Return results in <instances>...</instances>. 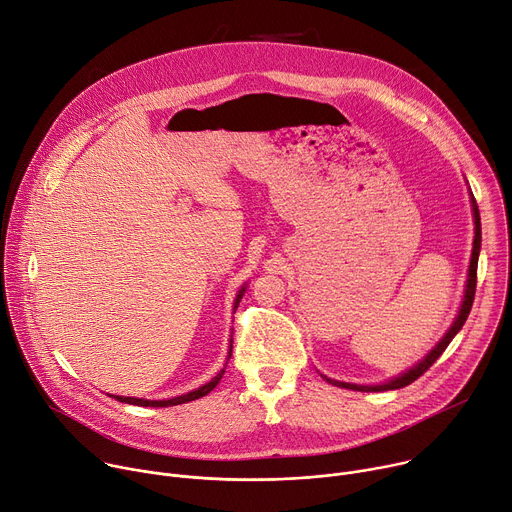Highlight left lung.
<instances>
[{
	"label": "left lung",
	"instance_id": "left-lung-1",
	"mask_svg": "<svg viewBox=\"0 0 512 512\" xmlns=\"http://www.w3.org/2000/svg\"><path fill=\"white\" fill-rule=\"evenodd\" d=\"M472 210H474V224H476V235H474V249H472V259H470V269H468V284H466V294H463V302L461 308L451 324V329L443 335V339L427 353V357L423 361H418L416 365H412L404 374H400L398 378H392L384 384H374V386H361V384H349V382H339V380H331L327 376H322L329 384L339 386V388H347V390H359V392H382V390H398L404 388L408 384H412L414 380L421 378L425 371L441 357V353L447 349V345L451 343V339L461 331L463 324L468 320V314L472 310L474 304V296H476V280H478V255H480V243H482V228H480V210L476 204V198L472 194Z\"/></svg>",
	"mask_w": 512,
	"mask_h": 512
}]
</instances>
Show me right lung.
I'll use <instances>...</instances> for the list:
<instances>
[{"label":"right lung","instance_id":"obj_1","mask_svg":"<svg viewBox=\"0 0 512 512\" xmlns=\"http://www.w3.org/2000/svg\"><path fill=\"white\" fill-rule=\"evenodd\" d=\"M243 294H245V286L239 290V294H237V300H235V308L239 306V302H241V298H243ZM230 355H232V339H230V347H228V357H226V363H228V359H230ZM226 363H224V367L218 371V374L208 382V384H204V386H200L198 390H192V392H188V394H181V396H177V398H169V400H145V398H130V396H114V394H110L112 398H116L118 402H126V404H136V406H155V408H163V406H175V404H183V402H192V400H198V398H202V396H206L208 392H212L216 386H218V382L222 380V376H224V369H226Z\"/></svg>","mask_w":512,"mask_h":512}]
</instances>
